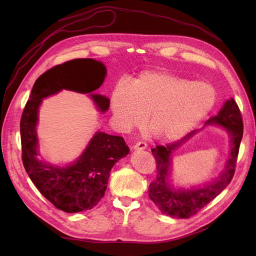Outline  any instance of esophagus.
Instances as JSON below:
<instances>
[{
    "label": "esophagus",
    "instance_id": "obj_1",
    "mask_svg": "<svg viewBox=\"0 0 256 256\" xmlns=\"http://www.w3.org/2000/svg\"><path fill=\"white\" fill-rule=\"evenodd\" d=\"M147 147V144L145 143V142H138V143H136L134 144V148L136 150H145Z\"/></svg>",
    "mask_w": 256,
    "mask_h": 256
}]
</instances>
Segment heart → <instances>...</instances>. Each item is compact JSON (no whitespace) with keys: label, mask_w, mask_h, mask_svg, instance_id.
Masks as SVG:
<instances>
[{"label":"heart","mask_w":256,"mask_h":256,"mask_svg":"<svg viewBox=\"0 0 256 256\" xmlns=\"http://www.w3.org/2000/svg\"><path fill=\"white\" fill-rule=\"evenodd\" d=\"M216 92L210 84L166 72H143L129 86L120 83L111 95V109L124 129L136 127L147 116L154 136L174 141L187 134L212 110Z\"/></svg>","instance_id":"1"}]
</instances>
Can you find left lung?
<instances>
[{
  "label": "left lung",
  "instance_id": "1",
  "mask_svg": "<svg viewBox=\"0 0 256 256\" xmlns=\"http://www.w3.org/2000/svg\"><path fill=\"white\" fill-rule=\"evenodd\" d=\"M205 125L221 126L228 131L230 138V152L226 161V170L219 178L212 182L204 184L200 188L191 189H174L168 184V171L171 168L172 154L182 144L187 142L196 132L191 131L182 140L166 145H157L152 148V152L156 159L157 176L150 182L148 189L150 198L152 200L162 214L171 216L173 218L188 219L191 216L198 214L210 200L228 187L235 173L236 162L238 157L239 146L244 134V122L242 113L233 98L224 104L220 112L212 116Z\"/></svg>",
  "mask_w": 256,
  "mask_h": 256
}]
</instances>
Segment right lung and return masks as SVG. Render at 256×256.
I'll return each mask as SVG.
<instances>
[{
  "instance_id": "add662e5",
  "label": "right lung",
  "mask_w": 256,
  "mask_h": 256,
  "mask_svg": "<svg viewBox=\"0 0 256 256\" xmlns=\"http://www.w3.org/2000/svg\"><path fill=\"white\" fill-rule=\"evenodd\" d=\"M106 69L102 62L76 58L52 67L38 78L30 92L20 120L22 162L30 180L42 194L60 210L79 212L94 208L104 198L111 168L129 152L122 136L95 134L74 164L54 166L37 159L36 125L42 99L62 90L90 94L98 110L109 109L110 99L92 94L102 86Z\"/></svg>"
}]
</instances>
